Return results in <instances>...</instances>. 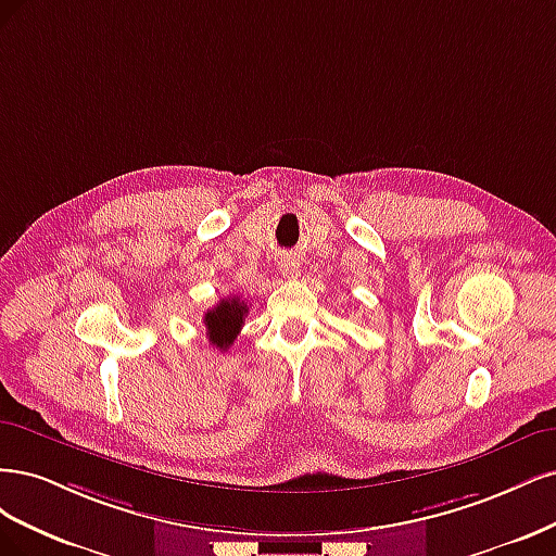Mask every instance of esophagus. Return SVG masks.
I'll return each instance as SVG.
<instances>
[{"instance_id": "1", "label": "esophagus", "mask_w": 556, "mask_h": 556, "mask_svg": "<svg viewBox=\"0 0 556 556\" xmlns=\"http://www.w3.org/2000/svg\"><path fill=\"white\" fill-rule=\"evenodd\" d=\"M281 273L286 275V277H298L300 275V263L298 261H293V258H286L283 263H281Z\"/></svg>"}]
</instances>
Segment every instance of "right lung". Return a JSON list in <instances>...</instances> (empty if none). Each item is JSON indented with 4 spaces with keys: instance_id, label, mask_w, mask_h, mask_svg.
<instances>
[{
    "instance_id": "1",
    "label": "right lung",
    "mask_w": 556,
    "mask_h": 556,
    "mask_svg": "<svg viewBox=\"0 0 556 556\" xmlns=\"http://www.w3.org/2000/svg\"><path fill=\"white\" fill-rule=\"evenodd\" d=\"M247 312V302L240 300L238 295L219 300L217 307H212L203 318L210 344L217 346V351H228V346L236 342L238 332L244 326Z\"/></svg>"
}]
</instances>
